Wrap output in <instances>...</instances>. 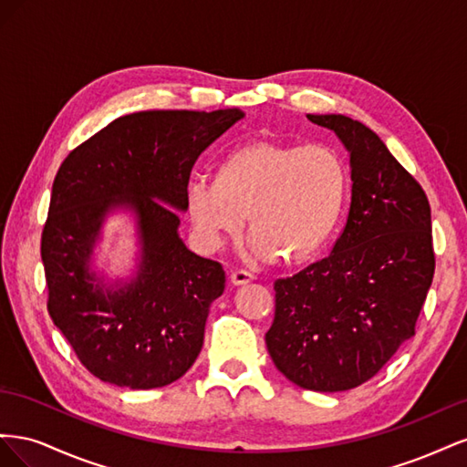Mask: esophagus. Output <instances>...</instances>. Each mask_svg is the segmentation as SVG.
<instances>
[{
  "label": "esophagus",
  "instance_id": "esophagus-1",
  "mask_svg": "<svg viewBox=\"0 0 467 467\" xmlns=\"http://www.w3.org/2000/svg\"><path fill=\"white\" fill-rule=\"evenodd\" d=\"M253 278H255V276H253L249 271H244V268H237V271H234V273L230 275V280H232L234 286L249 285V282H251Z\"/></svg>",
  "mask_w": 467,
  "mask_h": 467
}]
</instances>
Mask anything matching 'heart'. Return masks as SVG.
<instances>
[{
  "label": "heart",
  "mask_w": 467,
  "mask_h": 467,
  "mask_svg": "<svg viewBox=\"0 0 467 467\" xmlns=\"http://www.w3.org/2000/svg\"><path fill=\"white\" fill-rule=\"evenodd\" d=\"M348 187V165L335 148L259 138L225 155L216 181L194 177L185 206L208 249L235 237L247 216L253 255L304 263L331 239Z\"/></svg>",
  "instance_id": "heart-1"
}]
</instances>
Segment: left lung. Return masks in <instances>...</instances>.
<instances>
[{"instance_id": "8db88e82", "label": "left lung", "mask_w": 467, "mask_h": 467, "mask_svg": "<svg viewBox=\"0 0 467 467\" xmlns=\"http://www.w3.org/2000/svg\"><path fill=\"white\" fill-rule=\"evenodd\" d=\"M307 119L350 153V210L329 257L275 282L265 341L296 386L333 393L374 378L415 335L434 276L431 204L368 126L345 115Z\"/></svg>"}]
</instances>
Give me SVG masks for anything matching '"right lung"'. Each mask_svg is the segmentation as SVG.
Instances as JSON below:
<instances>
[{
	"instance_id": "right-lung-1",
	"label": "right lung",
	"mask_w": 467,
	"mask_h": 467,
	"mask_svg": "<svg viewBox=\"0 0 467 467\" xmlns=\"http://www.w3.org/2000/svg\"><path fill=\"white\" fill-rule=\"evenodd\" d=\"M239 109L142 110L124 115L69 151L56 173L40 255L48 314L79 362L130 389L163 388L194 364L210 304L225 273L179 237L199 155L237 120ZM137 218L140 263L126 283L90 271L109 211Z\"/></svg>"
}]
</instances>
